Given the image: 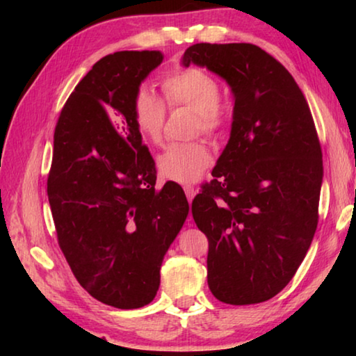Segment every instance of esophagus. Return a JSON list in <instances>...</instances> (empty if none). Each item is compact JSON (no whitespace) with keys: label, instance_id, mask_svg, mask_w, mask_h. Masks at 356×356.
I'll return each mask as SVG.
<instances>
[{"label":"esophagus","instance_id":"esophagus-1","mask_svg":"<svg viewBox=\"0 0 356 356\" xmlns=\"http://www.w3.org/2000/svg\"><path fill=\"white\" fill-rule=\"evenodd\" d=\"M184 190H185L186 197H188V201L191 202L193 197H195V195H196V188H195V186H191V185H185ZM188 226H191V215H190V218H188Z\"/></svg>","mask_w":356,"mask_h":356}]
</instances>
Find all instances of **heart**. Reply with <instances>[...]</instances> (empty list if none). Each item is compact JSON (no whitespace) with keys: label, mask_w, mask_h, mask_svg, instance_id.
Here are the masks:
<instances>
[{"label":"heart","mask_w":356,"mask_h":356,"mask_svg":"<svg viewBox=\"0 0 356 356\" xmlns=\"http://www.w3.org/2000/svg\"><path fill=\"white\" fill-rule=\"evenodd\" d=\"M166 102L171 106H185L195 111L193 134L218 136L229 122V113L220 104L221 88L213 75L197 67L180 69L168 75L163 83ZM131 116L144 140L160 146L163 143L166 106L163 100L147 89H140L131 102ZM212 163V152L204 141L174 144L160 156L161 176L179 184H191L202 177Z\"/></svg>","instance_id":"obj_1"}]
</instances>
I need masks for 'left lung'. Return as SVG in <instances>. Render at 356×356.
I'll return each instance as SVG.
<instances>
[{
	"label": "left lung",
	"mask_w": 356,
	"mask_h": 356,
	"mask_svg": "<svg viewBox=\"0 0 356 356\" xmlns=\"http://www.w3.org/2000/svg\"><path fill=\"white\" fill-rule=\"evenodd\" d=\"M190 64L221 76L234 95L231 136L191 204L209 238V289L227 305L262 303L293 278L317 229L314 120L293 76L262 48L195 44L182 56Z\"/></svg>",
	"instance_id": "left-lung-1"
}]
</instances>
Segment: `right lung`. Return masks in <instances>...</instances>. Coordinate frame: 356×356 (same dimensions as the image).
<instances>
[{"label": "right lung", "instance_id": "obj_1", "mask_svg": "<svg viewBox=\"0 0 356 356\" xmlns=\"http://www.w3.org/2000/svg\"><path fill=\"white\" fill-rule=\"evenodd\" d=\"M161 51H118L76 84L59 114L48 201L76 281L102 303L136 309L154 300L163 257L188 215L182 186L155 188L156 170L131 116Z\"/></svg>", "mask_w": 356, "mask_h": 356}]
</instances>
